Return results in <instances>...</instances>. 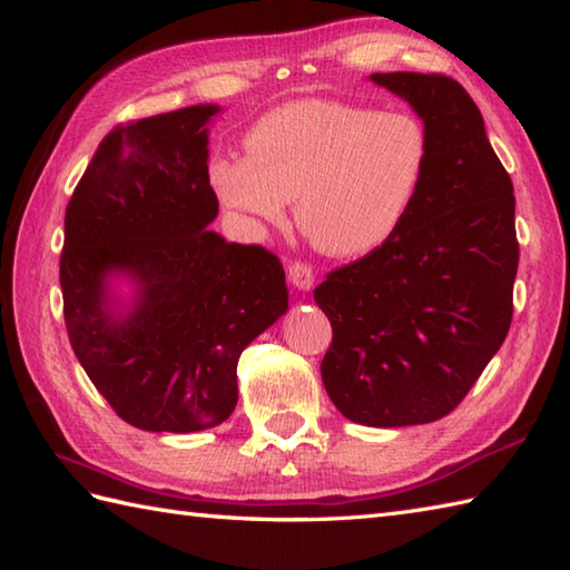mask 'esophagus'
I'll list each match as a JSON object with an SVG mask.
<instances>
[{
    "mask_svg": "<svg viewBox=\"0 0 570 570\" xmlns=\"http://www.w3.org/2000/svg\"><path fill=\"white\" fill-rule=\"evenodd\" d=\"M288 278H292V284L296 288H301V292H308L313 282H316V274H313V266L308 262L294 259L292 264H288Z\"/></svg>",
    "mask_w": 570,
    "mask_h": 570,
    "instance_id": "obj_1",
    "label": "esophagus"
}]
</instances>
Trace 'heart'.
<instances>
[{"label": "heart", "instance_id": "b5f03b06", "mask_svg": "<svg viewBox=\"0 0 570 570\" xmlns=\"http://www.w3.org/2000/svg\"><path fill=\"white\" fill-rule=\"evenodd\" d=\"M247 156L210 161V184L252 225L296 223L316 249L357 257L382 247L409 215L429 168L416 117L343 100L276 107L249 129Z\"/></svg>", "mask_w": 570, "mask_h": 570}]
</instances>
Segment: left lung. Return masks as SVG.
Returning <instances> with one entry per match:
<instances>
[{
    "mask_svg": "<svg viewBox=\"0 0 570 570\" xmlns=\"http://www.w3.org/2000/svg\"><path fill=\"white\" fill-rule=\"evenodd\" d=\"M429 135V168L402 227L337 266L313 298L331 321L321 362L341 414L394 429L463 402L512 323L519 264L514 186L478 105L441 72H374Z\"/></svg>",
    "mask_w": 570,
    "mask_h": 570,
    "instance_id": "obj_1",
    "label": "left lung"
}]
</instances>
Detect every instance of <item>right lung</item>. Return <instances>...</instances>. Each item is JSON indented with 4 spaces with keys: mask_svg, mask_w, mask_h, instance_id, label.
Returning <instances> with one entry per match:
<instances>
[{
    "mask_svg": "<svg viewBox=\"0 0 570 570\" xmlns=\"http://www.w3.org/2000/svg\"><path fill=\"white\" fill-rule=\"evenodd\" d=\"M215 105L117 125L78 180L60 252L72 353L115 414L141 431L190 433L237 404V360L284 316V266L262 245L208 229L217 196L208 176ZM140 288L119 317L106 276Z\"/></svg>",
    "mask_w": 570,
    "mask_h": 570,
    "instance_id": "add662e5",
    "label": "right lung"
}]
</instances>
